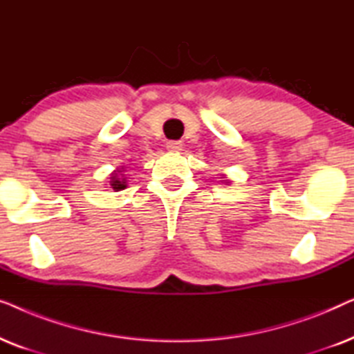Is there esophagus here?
I'll list each match as a JSON object with an SVG mask.
<instances>
[{
    "label": "esophagus",
    "instance_id": "obj_1",
    "mask_svg": "<svg viewBox=\"0 0 354 354\" xmlns=\"http://www.w3.org/2000/svg\"><path fill=\"white\" fill-rule=\"evenodd\" d=\"M166 148L169 151H180L182 149V142H178V140H169L166 143Z\"/></svg>",
    "mask_w": 354,
    "mask_h": 354
}]
</instances>
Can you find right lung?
Returning a JSON list of instances; mask_svg holds the SVG:
<instances>
[{
  "label": "right lung",
  "instance_id": "1",
  "mask_svg": "<svg viewBox=\"0 0 354 354\" xmlns=\"http://www.w3.org/2000/svg\"><path fill=\"white\" fill-rule=\"evenodd\" d=\"M118 172H122V171H118ZM122 176H120V174H114L113 177H111V187L114 188L115 192H119V190H124L125 188V178H120Z\"/></svg>",
  "mask_w": 354,
  "mask_h": 354
}]
</instances>
